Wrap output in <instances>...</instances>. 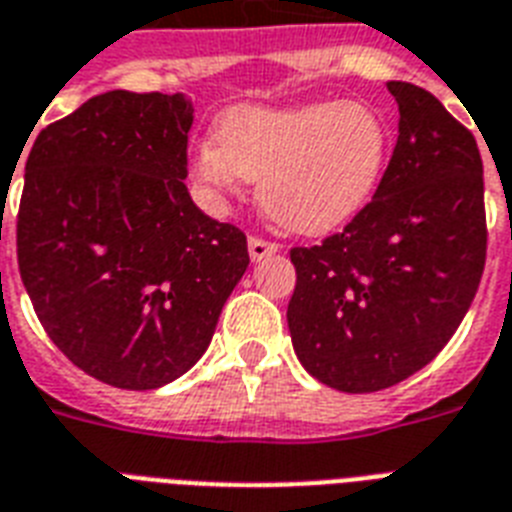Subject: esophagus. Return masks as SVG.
I'll use <instances>...</instances> for the list:
<instances>
[{
	"mask_svg": "<svg viewBox=\"0 0 512 512\" xmlns=\"http://www.w3.org/2000/svg\"><path fill=\"white\" fill-rule=\"evenodd\" d=\"M279 244L276 241H268V239H260V236H252L249 239V257L255 260V263H260V260H265V257H271L279 252Z\"/></svg>",
	"mask_w": 512,
	"mask_h": 512,
	"instance_id": "34e87169",
	"label": "esophagus"
}]
</instances>
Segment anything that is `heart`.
I'll use <instances>...</instances> for the list:
<instances>
[{
	"label": "heart",
	"instance_id": "heart-1",
	"mask_svg": "<svg viewBox=\"0 0 512 512\" xmlns=\"http://www.w3.org/2000/svg\"><path fill=\"white\" fill-rule=\"evenodd\" d=\"M388 151V122L356 100L233 106L217 116L215 143L193 151L191 180L215 199L231 193L239 177L260 183V204L273 223L327 233L372 199Z\"/></svg>",
	"mask_w": 512,
	"mask_h": 512
}]
</instances>
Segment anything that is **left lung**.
Returning a JSON list of instances; mask_svg holds the SVG:
<instances>
[{"label": "left lung", "instance_id": "8db88e82", "mask_svg": "<svg viewBox=\"0 0 512 512\" xmlns=\"http://www.w3.org/2000/svg\"><path fill=\"white\" fill-rule=\"evenodd\" d=\"M388 90L398 140L372 201L340 233L289 252L295 353L342 393L390 388L430 364L465 319L486 263L473 132L422 87Z\"/></svg>", "mask_w": 512, "mask_h": 512}]
</instances>
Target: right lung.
Masks as SVG:
<instances>
[{
  "mask_svg": "<svg viewBox=\"0 0 512 512\" xmlns=\"http://www.w3.org/2000/svg\"><path fill=\"white\" fill-rule=\"evenodd\" d=\"M191 124L180 92L111 90L44 127L26 159L23 287L63 356L114 388L188 372L249 265L247 236L185 188Z\"/></svg>",
  "mask_w": 512,
  "mask_h": 512,
  "instance_id": "obj_1",
  "label": "right lung"
}]
</instances>
